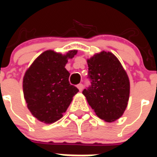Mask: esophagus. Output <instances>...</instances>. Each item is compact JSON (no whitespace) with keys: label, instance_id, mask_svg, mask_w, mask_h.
Listing matches in <instances>:
<instances>
[{"label":"esophagus","instance_id":"34e87169","mask_svg":"<svg viewBox=\"0 0 157 157\" xmlns=\"http://www.w3.org/2000/svg\"><path fill=\"white\" fill-rule=\"evenodd\" d=\"M77 88L79 89L80 92H82V90H83V88H84V86H83V84H82V83H80V84L77 85Z\"/></svg>","mask_w":157,"mask_h":157}]
</instances>
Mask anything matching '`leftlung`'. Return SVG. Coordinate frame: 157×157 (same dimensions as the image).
I'll return each instance as SVG.
<instances>
[{
  "label": "left lung",
  "mask_w": 157,
  "mask_h": 157,
  "mask_svg": "<svg viewBox=\"0 0 157 157\" xmlns=\"http://www.w3.org/2000/svg\"><path fill=\"white\" fill-rule=\"evenodd\" d=\"M91 86L83 95L98 117L106 122L123 115L129 98V80L115 55L102 51L87 59Z\"/></svg>",
  "instance_id": "1"
}]
</instances>
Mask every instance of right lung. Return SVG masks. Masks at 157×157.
Segmentation results:
<instances>
[{
    "label": "right lung",
    "instance_id": "add662e5",
    "mask_svg": "<svg viewBox=\"0 0 157 157\" xmlns=\"http://www.w3.org/2000/svg\"><path fill=\"white\" fill-rule=\"evenodd\" d=\"M76 53L71 50L62 55L47 50L27 70L22 82L23 95L28 109L39 121L52 124L61 118L79 92L70 84V73L65 68L68 59Z\"/></svg>",
    "mask_w": 157,
    "mask_h": 157
}]
</instances>
